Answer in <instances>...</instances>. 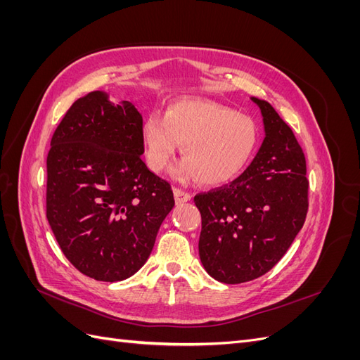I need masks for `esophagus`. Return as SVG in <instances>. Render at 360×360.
Returning a JSON list of instances; mask_svg holds the SVG:
<instances>
[{
  "instance_id": "1",
  "label": "esophagus",
  "mask_w": 360,
  "mask_h": 360,
  "mask_svg": "<svg viewBox=\"0 0 360 360\" xmlns=\"http://www.w3.org/2000/svg\"><path fill=\"white\" fill-rule=\"evenodd\" d=\"M174 198H176V202L177 204H181V202H188L191 201L192 195L186 191H183L180 188H174Z\"/></svg>"
}]
</instances>
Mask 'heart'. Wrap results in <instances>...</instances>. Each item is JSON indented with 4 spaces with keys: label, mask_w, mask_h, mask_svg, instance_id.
Segmentation results:
<instances>
[{
    "label": "heart",
    "mask_w": 360,
    "mask_h": 360,
    "mask_svg": "<svg viewBox=\"0 0 360 360\" xmlns=\"http://www.w3.org/2000/svg\"><path fill=\"white\" fill-rule=\"evenodd\" d=\"M146 160L160 172L181 144L183 162L172 176L205 186H219L236 179L252 160L259 144L255 120L231 108L197 97L174 101L165 115L151 112L143 124Z\"/></svg>",
    "instance_id": "1"
}]
</instances>
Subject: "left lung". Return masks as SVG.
<instances>
[{
	"instance_id": "8db88e82",
	"label": "left lung",
	"mask_w": 360,
	"mask_h": 360,
	"mask_svg": "<svg viewBox=\"0 0 360 360\" xmlns=\"http://www.w3.org/2000/svg\"><path fill=\"white\" fill-rule=\"evenodd\" d=\"M266 138L230 184L195 195L201 213L200 258L212 278L242 284L274 269L307 219V160L291 127L269 102L252 97Z\"/></svg>"
}]
</instances>
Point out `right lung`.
Here are the masks:
<instances>
[{
  "instance_id": "right-lung-1",
  "label": "right lung",
  "mask_w": 360,
  "mask_h": 360,
  "mask_svg": "<svg viewBox=\"0 0 360 360\" xmlns=\"http://www.w3.org/2000/svg\"><path fill=\"white\" fill-rule=\"evenodd\" d=\"M143 153V115L103 91L75 101L52 135L46 217L85 276L115 282L136 274L174 207L171 184L147 168Z\"/></svg>"
}]
</instances>
